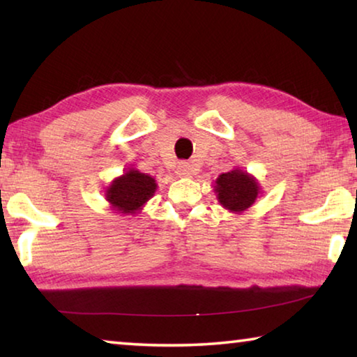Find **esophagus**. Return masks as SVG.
I'll use <instances>...</instances> for the list:
<instances>
[{
    "mask_svg": "<svg viewBox=\"0 0 357 357\" xmlns=\"http://www.w3.org/2000/svg\"><path fill=\"white\" fill-rule=\"evenodd\" d=\"M176 173L179 174V176H189V174H192V167L189 162H179L178 167H176Z\"/></svg>",
    "mask_w": 357,
    "mask_h": 357,
    "instance_id": "34e87169",
    "label": "esophagus"
}]
</instances>
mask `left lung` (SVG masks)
I'll use <instances>...</instances> for the list:
<instances>
[{
    "label": "left lung",
    "instance_id": "8db88e82",
    "mask_svg": "<svg viewBox=\"0 0 357 357\" xmlns=\"http://www.w3.org/2000/svg\"><path fill=\"white\" fill-rule=\"evenodd\" d=\"M215 184V192L222 206L236 213L250 208L257 200L259 190L257 181L239 170L220 174Z\"/></svg>",
    "mask_w": 357,
    "mask_h": 357
}]
</instances>
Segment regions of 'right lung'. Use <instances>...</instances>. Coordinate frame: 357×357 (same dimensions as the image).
I'll use <instances>...</instances> for the list:
<instances>
[{
	"label": "right lung",
	"mask_w": 357,
	"mask_h": 357,
	"mask_svg": "<svg viewBox=\"0 0 357 357\" xmlns=\"http://www.w3.org/2000/svg\"><path fill=\"white\" fill-rule=\"evenodd\" d=\"M155 181L148 174L130 170L113 181L107 190V200L123 214H135L155 192Z\"/></svg>",
	"instance_id": "add662e5"
}]
</instances>
